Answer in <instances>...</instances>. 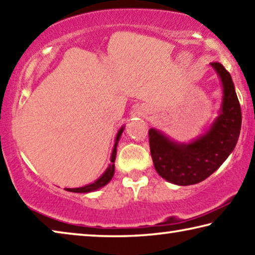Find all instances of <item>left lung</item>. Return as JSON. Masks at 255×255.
I'll use <instances>...</instances> for the list:
<instances>
[{
  "label": "left lung",
  "instance_id": "1",
  "mask_svg": "<svg viewBox=\"0 0 255 255\" xmlns=\"http://www.w3.org/2000/svg\"><path fill=\"white\" fill-rule=\"evenodd\" d=\"M222 84L218 116L207 130L188 143L172 139L156 128L149 129L154 167L167 182L176 185L199 183L214 173L234 150L240 137L242 111L232 76L222 64L210 63Z\"/></svg>",
  "mask_w": 255,
  "mask_h": 255
}]
</instances>
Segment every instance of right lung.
<instances>
[{"label":"right lung","mask_w":255,"mask_h":255,"mask_svg":"<svg viewBox=\"0 0 255 255\" xmlns=\"http://www.w3.org/2000/svg\"><path fill=\"white\" fill-rule=\"evenodd\" d=\"M125 130V125L124 126L120 127V129L117 132V135H116L115 138V145H114V148H112V152H111V156H110V163L108 167L106 169V171L103 172L101 174V176H99V178L94 181L92 183H89L86 185H83V187H80V188H66L65 190L66 191H70V192H75V193H89V192H93V191H97V190L101 189L107 185L108 183L110 182L112 176L115 174V159H116V155H117V146L118 143L120 140V137H122L123 132Z\"/></svg>","instance_id":"obj_1"}]
</instances>
